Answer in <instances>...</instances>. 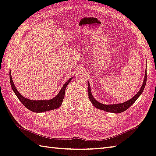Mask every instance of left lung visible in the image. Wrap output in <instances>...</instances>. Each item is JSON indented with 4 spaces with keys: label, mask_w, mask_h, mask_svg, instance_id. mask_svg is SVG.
Returning a JSON list of instances; mask_svg holds the SVG:
<instances>
[{
    "label": "left lung",
    "mask_w": 156,
    "mask_h": 156,
    "mask_svg": "<svg viewBox=\"0 0 156 156\" xmlns=\"http://www.w3.org/2000/svg\"><path fill=\"white\" fill-rule=\"evenodd\" d=\"M146 79H147V73H146H146H145V77H144V80L143 82V85L141 87V89L138 91V93L136 94L134 97H133L129 101H127L125 102H122V103H119V104H115V105H104L102 104L101 102H98L95 100V98H94L93 97V94H91L90 92V85L88 83V90H89V98L90 101V102H92V104L93 106H94L96 108L102 110V111H107V112H114V113H119V112H122L126 111L129 107H131V106L133 105V103L137 100V98L140 97V94H141L143 92V90L144 89V87L146 86Z\"/></svg>",
    "instance_id": "1"
}]
</instances>
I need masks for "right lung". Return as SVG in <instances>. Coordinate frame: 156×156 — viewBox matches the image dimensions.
<instances>
[{
	"mask_svg": "<svg viewBox=\"0 0 156 156\" xmlns=\"http://www.w3.org/2000/svg\"><path fill=\"white\" fill-rule=\"evenodd\" d=\"M71 79L72 78H70L69 80L64 84L58 95L55 97L54 98H52V99L49 101H33L26 98L18 93V91L16 90V87L14 86V84L12 79V75H11V73L10 72V85L11 87H12V89L14 93L16 94V95L18 98V99L20 100V101L22 104H23L25 107L29 109L30 111L34 112H42L59 108L60 106L62 105L63 102V98L64 96H65V91L66 87L67 86L68 83L71 81Z\"/></svg>",
	"mask_w": 156,
	"mask_h": 156,
	"instance_id": "1",
	"label": "right lung"
}]
</instances>
